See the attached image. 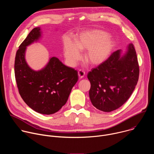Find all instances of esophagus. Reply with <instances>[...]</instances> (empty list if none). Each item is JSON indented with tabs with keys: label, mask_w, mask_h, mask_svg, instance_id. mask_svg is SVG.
<instances>
[{
	"label": "esophagus",
	"mask_w": 154,
	"mask_h": 154,
	"mask_svg": "<svg viewBox=\"0 0 154 154\" xmlns=\"http://www.w3.org/2000/svg\"><path fill=\"white\" fill-rule=\"evenodd\" d=\"M85 72L83 70H82V69H80L79 71H78V75H79V77L82 79L83 78L84 76H85Z\"/></svg>",
	"instance_id": "1"
}]
</instances>
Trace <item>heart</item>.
<instances>
[{"label":"heart","mask_w":154,"mask_h":154,"mask_svg":"<svg viewBox=\"0 0 154 154\" xmlns=\"http://www.w3.org/2000/svg\"><path fill=\"white\" fill-rule=\"evenodd\" d=\"M108 38V35L100 30L83 33L75 39L74 44L69 40L66 41L64 57L69 64L74 65L81 58L79 52L86 51V61L91 65H99L109 57L114 47L113 42Z\"/></svg>","instance_id":"1"}]
</instances>
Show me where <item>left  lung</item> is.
I'll return each instance as SVG.
<instances>
[{"label": "left lung", "mask_w": 154, "mask_h": 154, "mask_svg": "<svg viewBox=\"0 0 154 154\" xmlns=\"http://www.w3.org/2000/svg\"><path fill=\"white\" fill-rule=\"evenodd\" d=\"M139 65L134 45L127 51L114 52L88 74L91 83L89 96L97 109L110 112L121 106L130 97L137 84Z\"/></svg>", "instance_id": "obj_1"}]
</instances>
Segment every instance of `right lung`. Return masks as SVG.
Returning <instances> with one entry per match:
<instances>
[{
    "instance_id": "right-lung-1",
    "label": "right lung",
    "mask_w": 154,
    "mask_h": 154,
    "mask_svg": "<svg viewBox=\"0 0 154 154\" xmlns=\"http://www.w3.org/2000/svg\"><path fill=\"white\" fill-rule=\"evenodd\" d=\"M41 36L40 27L34 28L21 43L16 54L14 74L19 93L26 103L39 113L52 115L66 103L79 76L77 71L54 57L39 71L29 66L25 59L26 48Z\"/></svg>"
}]
</instances>
